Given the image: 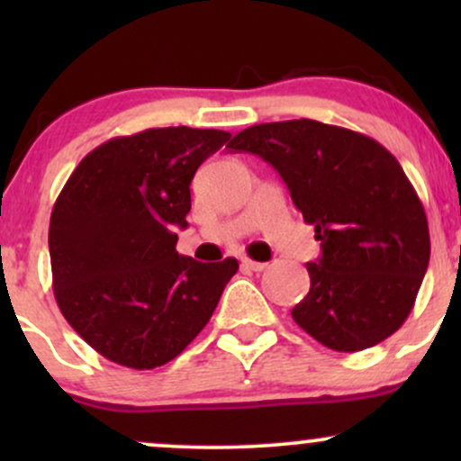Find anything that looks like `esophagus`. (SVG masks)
Returning <instances> with one entry per match:
<instances>
[{
	"label": "esophagus",
	"instance_id": "1",
	"mask_svg": "<svg viewBox=\"0 0 461 461\" xmlns=\"http://www.w3.org/2000/svg\"><path fill=\"white\" fill-rule=\"evenodd\" d=\"M242 267L245 268H249V271H264V268H267V264L264 262H256V260H249V258H245V260H242Z\"/></svg>",
	"mask_w": 461,
	"mask_h": 461
}]
</instances>
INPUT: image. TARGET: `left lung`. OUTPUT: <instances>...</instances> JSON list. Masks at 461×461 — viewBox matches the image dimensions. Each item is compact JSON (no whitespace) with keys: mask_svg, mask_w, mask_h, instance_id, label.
Listing matches in <instances>:
<instances>
[{"mask_svg":"<svg viewBox=\"0 0 461 461\" xmlns=\"http://www.w3.org/2000/svg\"><path fill=\"white\" fill-rule=\"evenodd\" d=\"M230 149L273 164L321 240L293 319L340 353L379 345L410 316L429 264L427 214L396 158L359 131L312 119L242 130Z\"/></svg>","mask_w":461,"mask_h":461,"instance_id":"1","label":"left lung"}]
</instances>
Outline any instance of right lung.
I'll return each mask as SVG.
<instances>
[{"mask_svg":"<svg viewBox=\"0 0 461 461\" xmlns=\"http://www.w3.org/2000/svg\"><path fill=\"white\" fill-rule=\"evenodd\" d=\"M230 131L151 128L93 149L67 179L50 221L54 294L68 325L119 366L171 362L208 325L236 258L176 251L190 182Z\"/></svg>","mask_w":461,"mask_h":461,"instance_id":"right-lung-1","label":"right lung"}]
</instances>
